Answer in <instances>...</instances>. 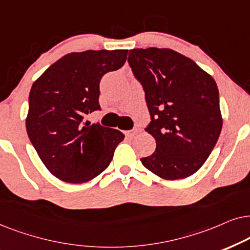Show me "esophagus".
<instances>
[{
	"instance_id": "1",
	"label": "esophagus",
	"mask_w": 250,
	"mask_h": 250,
	"mask_svg": "<svg viewBox=\"0 0 250 250\" xmlns=\"http://www.w3.org/2000/svg\"><path fill=\"white\" fill-rule=\"evenodd\" d=\"M136 134H137V129H132V130L125 131V136H127V137H129V138L134 137Z\"/></svg>"
}]
</instances>
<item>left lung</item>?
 I'll return each mask as SVG.
<instances>
[{
	"label": "left lung",
	"instance_id": "1",
	"mask_svg": "<svg viewBox=\"0 0 250 250\" xmlns=\"http://www.w3.org/2000/svg\"><path fill=\"white\" fill-rule=\"evenodd\" d=\"M128 62L145 92L151 116L145 130L156 142L143 166L169 181L188 177L205 164L222 130L215 80L171 49H132Z\"/></svg>",
	"mask_w": 250,
	"mask_h": 250
}]
</instances>
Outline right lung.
Returning a JSON list of instances; mask_svg holds the SVG:
<instances>
[{
  "label": "right lung",
  "instance_id": "right-lung-1",
  "mask_svg": "<svg viewBox=\"0 0 250 250\" xmlns=\"http://www.w3.org/2000/svg\"><path fill=\"white\" fill-rule=\"evenodd\" d=\"M128 50H88L65 55L33 83L26 130L40 159L56 177L84 183L111 164L125 135L116 129L83 122L101 111L99 83L121 68Z\"/></svg>",
  "mask_w": 250,
  "mask_h": 250
}]
</instances>
